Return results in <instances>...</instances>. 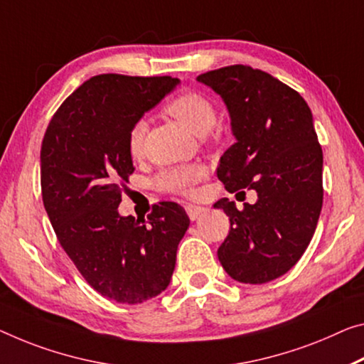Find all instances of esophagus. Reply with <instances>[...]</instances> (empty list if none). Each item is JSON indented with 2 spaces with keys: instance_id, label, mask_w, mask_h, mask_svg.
I'll return each instance as SVG.
<instances>
[{
  "instance_id": "esophagus-1",
  "label": "esophagus",
  "mask_w": 364,
  "mask_h": 364,
  "mask_svg": "<svg viewBox=\"0 0 364 364\" xmlns=\"http://www.w3.org/2000/svg\"><path fill=\"white\" fill-rule=\"evenodd\" d=\"M186 210H187L188 218H190V220H192V221L197 220V218H198L201 213H205L203 206H198V205H187Z\"/></svg>"
}]
</instances>
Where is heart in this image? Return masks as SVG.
Returning a JSON list of instances; mask_svg holds the SVG:
<instances>
[{"label": "heart", "mask_w": 364, "mask_h": 364, "mask_svg": "<svg viewBox=\"0 0 364 364\" xmlns=\"http://www.w3.org/2000/svg\"><path fill=\"white\" fill-rule=\"evenodd\" d=\"M164 112L172 119L177 120L178 124L183 125L188 132L195 133V135H206L211 128L216 124V110L215 105L211 104L208 97L203 94L188 91L183 94H178L174 99L164 105ZM148 125L143 119L136 120L135 124L130 127L127 136V148L128 154L133 159H136L143 153V143L144 135H146ZM206 176L205 166L200 164H188V166H178L171 167L161 172L156 178V186L161 190L172 193L188 195L192 193L195 183H198L201 178Z\"/></svg>", "instance_id": "obj_1"}]
</instances>
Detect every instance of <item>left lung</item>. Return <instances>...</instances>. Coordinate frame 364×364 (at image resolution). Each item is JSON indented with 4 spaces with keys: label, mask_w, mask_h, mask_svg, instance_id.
Instances as JSON below:
<instances>
[{
    "label": "left lung",
    "mask_w": 364,
    "mask_h": 364,
    "mask_svg": "<svg viewBox=\"0 0 364 364\" xmlns=\"http://www.w3.org/2000/svg\"><path fill=\"white\" fill-rule=\"evenodd\" d=\"M197 81L220 94L236 138L218 178L231 193L257 192L242 210L228 198L215 203L231 223L218 259L239 283L272 282L301 259L321 215L323 159L311 109L294 89L250 66H225Z\"/></svg>",
    "instance_id": "1"
}]
</instances>
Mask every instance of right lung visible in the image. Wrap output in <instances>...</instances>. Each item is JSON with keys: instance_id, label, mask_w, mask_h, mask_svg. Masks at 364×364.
Returning a JSON list of instances; mask_svg holds the SVG:
<instances>
[{"instance_id": "1", "label": "right lung", "mask_w": 364, "mask_h": 364, "mask_svg": "<svg viewBox=\"0 0 364 364\" xmlns=\"http://www.w3.org/2000/svg\"><path fill=\"white\" fill-rule=\"evenodd\" d=\"M178 82L94 76L60 105L42 141V198L58 242L86 282L117 303L139 304L169 287L190 225L174 201L154 205L148 221L119 213L135 171L128 130Z\"/></svg>"}]
</instances>
